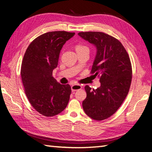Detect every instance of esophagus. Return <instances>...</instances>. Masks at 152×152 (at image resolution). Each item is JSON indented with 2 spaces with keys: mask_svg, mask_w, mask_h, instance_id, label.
I'll return each instance as SVG.
<instances>
[{
  "mask_svg": "<svg viewBox=\"0 0 152 152\" xmlns=\"http://www.w3.org/2000/svg\"><path fill=\"white\" fill-rule=\"evenodd\" d=\"M82 88L81 87V85H78V84H76V85H72L71 86V89H72V92H75L76 91H78L80 90V89Z\"/></svg>",
  "mask_w": 152,
  "mask_h": 152,
  "instance_id": "esophagus-1",
  "label": "esophagus"
}]
</instances>
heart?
I'll use <instances>...</instances> for the list:
<instances>
[{"label": "heart", "mask_w": 152, "mask_h": 152, "mask_svg": "<svg viewBox=\"0 0 152 152\" xmlns=\"http://www.w3.org/2000/svg\"><path fill=\"white\" fill-rule=\"evenodd\" d=\"M75 48H76V52L81 51V50H88V47L83 44H77L75 47Z\"/></svg>", "instance_id": "heart-1"}]
</instances>
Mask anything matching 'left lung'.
I'll return each mask as SVG.
<instances>
[{"label": "left lung", "mask_w": 152, "mask_h": 152, "mask_svg": "<svg viewBox=\"0 0 152 152\" xmlns=\"http://www.w3.org/2000/svg\"><path fill=\"white\" fill-rule=\"evenodd\" d=\"M79 35L96 45L97 54L91 74L99 78L100 87H85L87 98L83 108L91 118L106 119L121 107L128 94L132 78L129 55L118 39L102 32H80Z\"/></svg>", "instance_id": "obj_1"}]
</instances>
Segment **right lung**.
Instances as JSON below:
<instances>
[{
	"label": "right lung",
	"mask_w": 152,
	"mask_h": 152,
	"mask_svg": "<svg viewBox=\"0 0 152 152\" xmlns=\"http://www.w3.org/2000/svg\"><path fill=\"white\" fill-rule=\"evenodd\" d=\"M75 34L64 31L41 34L29 45L22 62L20 75L30 104L40 114L52 117L61 113L69 103L71 87L53 76L60 50Z\"/></svg>",
	"instance_id": "right-lung-1"
}]
</instances>
